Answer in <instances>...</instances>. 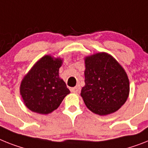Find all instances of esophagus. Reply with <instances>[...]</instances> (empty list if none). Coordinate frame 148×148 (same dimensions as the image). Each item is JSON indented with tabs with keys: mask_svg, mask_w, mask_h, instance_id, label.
Instances as JSON below:
<instances>
[{
	"mask_svg": "<svg viewBox=\"0 0 148 148\" xmlns=\"http://www.w3.org/2000/svg\"><path fill=\"white\" fill-rule=\"evenodd\" d=\"M71 91H73V93L79 94V92H80V86L79 85H76L75 87L71 88Z\"/></svg>",
	"mask_w": 148,
	"mask_h": 148,
	"instance_id": "1",
	"label": "esophagus"
}]
</instances>
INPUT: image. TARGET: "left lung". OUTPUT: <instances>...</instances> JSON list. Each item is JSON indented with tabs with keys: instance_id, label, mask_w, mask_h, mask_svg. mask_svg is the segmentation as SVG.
Listing matches in <instances>:
<instances>
[{
	"instance_id": "obj_1",
	"label": "left lung",
	"mask_w": 148,
	"mask_h": 148,
	"mask_svg": "<svg viewBox=\"0 0 148 148\" xmlns=\"http://www.w3.org/2000/svg\"><path fill=\"white\" fill-rule=\"evenodd\" d=\"M85 83L81 96L94 113H113L125 103L129 81L122 66L111 55L97 53L85 58Z\"/></svg>"
}]
</instances>
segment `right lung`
Returning <instances> with one entry per match:
<instances>
[{"label": "right lung", "mask_w": 148, "mask_h": 148, "mask_svg": "<svg viewBox=\"0 0 148 148\" xmlns=\"http://www.w3.org/2000/svg\"><path fill=\"white\" fill-rule=\"evenodd\" d=\"M62 60L50 55L39 60L24 76L20 85V95L30 110L48 114L57 110L70 91L59 77Z\"/></svg>", "instance_id": "1"}]
</instances>
